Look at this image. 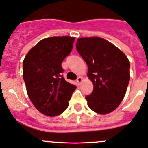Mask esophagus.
<instances>
[{
  "label": "esophagus",
  "mask_w": 148,
  "mask_h": 148,
  "mask_svg": "<svg viewBox=\"0 0 148 148\" xmlns=\"http://www.w3.org/2000/svg\"><path fill=\"white\" fill-rule=\"evenodd\" d=\"M82 77H79L77 79V84H79L80 83L82 82Z\"/></svg>",
  "instance_id": "obj_1"
}]
</instances>
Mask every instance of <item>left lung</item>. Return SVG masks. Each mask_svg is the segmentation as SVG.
<instances>
[{
  "instance_id": "8db88e82",
  "label": "left lung",
  "mask_w": 148,
  "mask_h": 148,
  "mask_svg": "<svg viewBox=\"0 0 148 148\" xmlns=\"http://www.w3.org/2000/svg\"><path fill=\"white\" fill-rule=\"evenodd\" d=\"M88 66L93 91L86 95L87 105L99 114L112 112L120 105L130 79V63L125 54L103 38H82L76 45Z\"/></svg>"
}]
</instances>
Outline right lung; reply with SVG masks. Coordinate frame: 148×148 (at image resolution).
Wrapping results in <instances>:
<instances>
[{
  "label": "right lung",
  "instance_id": "1",
  "mask_svg": "<svg viewBox=\"0 0 148 148\" xmlns=\"http://www.w3.org/2000/svg\"><path fill=\"white\" fill-rule=\"evenodd\" d=\"M74 38L53 37L40 41L23 61V78L34 107L48 116L62 114L76 90L63 77V61L73 48Z\"/></svg>",
  "mask_w": 148,
  "mask_h": 148
}]
</instances>
